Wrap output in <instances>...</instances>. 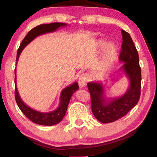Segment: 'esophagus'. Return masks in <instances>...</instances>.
Listing matches in <instances>:
<instances>
[{"label":"esophagus","mask_w":157,"mask_h":157,"mask_svg":"<svg viewBox=\"0 0 157 157\" xmlns=\"http://www.w3.org/2000/svg\"><path fill=\"white\" fill-rule=\"evenodd\" d=\"M89 81V75L87 73H84L79 77V80H78V84L80 88H83L85 86H86L87 82Z\"/></svg>","instance_id":"obj_1"}]
</instances>
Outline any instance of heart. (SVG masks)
I'll return each mask as SVG.
<instances>
[{"instance_id":"obj_1","label":"heart","mask_w":157,"mask_h":157,"mask_svg":"<svg viewBox=\"0 0 157 157\" xmlns=\"http://www.w3.org/2000/svg\"><path fill=\"white\" fill-rule=\"evenodd\" d=\"M117 55V48L114 44H110L108 46L107 52L105 56V64L107 67H109L113 63Z\"/></svg>"}]
</instances>
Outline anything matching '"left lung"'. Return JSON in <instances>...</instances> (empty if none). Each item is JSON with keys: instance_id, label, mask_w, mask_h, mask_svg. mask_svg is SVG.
I'll use <instances>...</instances> for the list:
<instances>
[{"instance_id": "obj_1", "label": "left lung", "mask_w": 157, "mask_h": 157, "mask_svg": "<svg viewBox=\"0 0 157 157\" xmlns=\"http://www.w3.org/2000/svg\"><path fill=\"white\" fill-rule=\"evenodd\" d=\"M121 33L123 43L119 60L123 65L120 70L129 81L127 91L120 97L108 99L105 96L102 82H91L87 84L91 95L93 114L102 123H112L125 116L136 105L140 95L141 70L139 54L129 34L123 30Z\"/></svg>"}]
</instances>
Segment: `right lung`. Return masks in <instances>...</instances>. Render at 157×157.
I'll use <instances>...</instances> for the list:
<instances>
[{"instance_id":"add662e5","label":"right lung","mask_w":157,"mask_h":157,"mask_svg":"<svg viewBox=\"0 0 157 157\" xmlns=\"http://www.w3.org/2000/svg\"><path fill=\"white\" fill-rule=\"evenodd\" d=\"M66 23H52L50 24H42L39 25L36 27L32 29L30 31L28 32L27 35L25 36L23 40L21 42L19 48L18 49L17 55V62L18 59L21 52L24 49V48L27 46L28 44L39 35L43 34L52 33L57 30L60 27H65L66 26ZM16 63V64H17ZM15 99L17 102L18 107L22 111L23 114L27 117L28 119L33 122V123L41 124V125L51 126L54 124H58L61 122L64 117L65 114L67 110L68 105L70 101L71 96L75 93L77 90H78L79 86L78 82H75L73 84L70 85L65 89H63L60 95V103L56 109L50 111V112L44 113L40 111H36L33 109L25 104L24 102L21 99L19 94L18 92V89L17 87V80H16V68H15Z\"/></svg>"}]
</instances>
